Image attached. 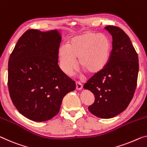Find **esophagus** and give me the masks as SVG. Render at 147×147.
Instances as JSON below:
<instances>
[{
	"label": "esophagus",
	"instance_id": "34e87169",
	"mask_svg": "<svg viewBox=\"0 0 147 147\" xmlns=\"http://www.w3.org/2000/svg\"><path fill=\"white\" fill-rule=\"evenodd\" d=\"M76 89L78 90H81L83 88V85L81 84L80 82H79V81H76Z\"/></svg>",
	"mask_w": 147,
	"mask_h": 147
}]
</instances>
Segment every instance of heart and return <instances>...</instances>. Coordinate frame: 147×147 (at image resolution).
Returning a JSON list of instances; mask_svg holds the SVG:
<instances>
[{
	"label": "heart",
	"mask_w": 147,
	"mask_h": 147,
	"mask_svg": "<svg viewBox=\"0 0 147 147\" xmlns=\"http://www.w3.org/2000/svg\"><path fill=\"white\" fill-rule=\"evenodd\" d=\"M112 44L107 35L87 31L71 37L66 46L58 50L60 67L67 76L71 75L78 64L90 75L102 71L110 59Z\"/></svg>",
	"instance_id": "obj_1"
}]
</instances>
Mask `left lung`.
Here are the masks:
<instances>
[{"mask_svg": "<svg viewBox=\"0 0 147 147\" xmlns=\"http://www.w3.org/2000/svg\"><path fill=\"white\" fill-rule=\"evenodd\" d=\"M105 29L112 36V49L108 64L84 85L94 95L88 107L100 118H111L125 110L134 97L137 84L139 58L128 35L118 27Z\"/></svg>", "mask_w": 147, "mask_h": 147, "instance_id": "1", "label": "left lung"}]
</instances>
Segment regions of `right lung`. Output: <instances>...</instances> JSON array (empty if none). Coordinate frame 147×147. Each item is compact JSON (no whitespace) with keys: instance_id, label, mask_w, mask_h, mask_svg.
<instances>
[{"instance_id":"1","label":"right lung","mask_w":147,"mask_h":147,"mask_svg":"<svg viewBox=\"0 0 147 147\" xmlns=\"http://www.w3.org/2000/svg\"><path fill=\"white\" fill-rule=\"evenodd\" d=\"M60 42L57 30L29 29L9 58L11 100L20 114L31 120L45 121L55 117L64 96L76 87L58 64Z\"/></svg>"}]
</instances>
